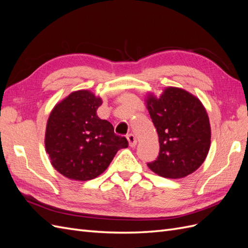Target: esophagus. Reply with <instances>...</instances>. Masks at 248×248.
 Wrapping results in <instances>:
<instances>
[{
	"label": "esophagus",
	"mask_w": 248,
	"mask_h": 248,
	"mask_svg": "<svg viewBox=\"0 0 248 248\" xmlns=\"http://www.w3.org/2000/svg\"><path fill=\"white\" fill-rule=\"evenodd\" d=\"M127 140H128V142H129V146L130 147H136V145H137V139H136V137L133 136L132 133H130V134H128V136H127Z\"/></svg>",
	"instance_id": "1"
}]
</instances>
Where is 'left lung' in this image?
<instances>
[{"instance_id": "left-lung-1", "label": "left lung", "mask_w": 248, "mask_h": 248, "mask_svg": "<svg viewBox=\"0 0 248 248\" xmlns=\"http://www.w3.org/2000/svg\"><path fill=\"white\" fill-rule=\"evenodd\" d=\"M150 117L158 133L159 153L148 162L155 174L180 179L198 170L211 142L209 118L202 102L185 90L170 87L159 98L147 99Z\"/></svg>"}]
</instances>
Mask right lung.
<instances>
[{"label":"right lung","mask_w":248,"mask_h":248,"mask_svg":"<svg viewBox=\"0 0 248 248\" xmlns=\"http://www.w3.org/2000/svg\"><path fill=\"white\" fill-rule=\"evenodd\" d=\"M102 104L87 90L71 93L51 110L46 132V149L60 174L78 181L98 177L128 141L96 110Z\"/></svg>","instance_id":"right-lung-1"}]
</instances>
